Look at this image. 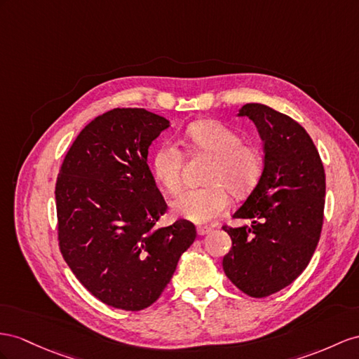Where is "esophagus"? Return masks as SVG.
Segmentation results:
<instances>
[{
    "mask_svg": "<svg viewBox=\"0 0 359 359\" xmlns=\"http://www.w3.org/2000/svg\"><path fill=\"white\" fill-rule=\"evenodd\" d=\"M210 231H212V229L208 227V226H198V227H197V233H198L200 236L208 235Z\"/></svg>",
    "mask_w": 359,
    "mask_h": 359,
    "instance_id": "1",
    "label": "esophagus"
}]
</instances>
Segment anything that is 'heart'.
I'll list each match as a JSON object with an SVG mask.
<instances>
[{
  "label": "heart",
  "mask_w": 359,
  "mask_h": 359,
  "mask_svg": "<svg viewBox=\"0 0 359 359\" xmlns=\"http://www.w3.org/2000/svg\"><path fill=\"white\" fill-rule=\"evenodd\" d=\"M185 141L192 153L209 156L212 163L205 177L208 187L182 192L172 201V210L188 222L208 223L227 210V190L244 197L256 187L262 174V154L255 145L243 142L233 128L214 119L192 123L185 130ZM183 163L185 158L176 144L165 142L153 154V176L171 196L182 188Z\"/></svg>",
  "instance_id": "obj_1"
}]
</instances>
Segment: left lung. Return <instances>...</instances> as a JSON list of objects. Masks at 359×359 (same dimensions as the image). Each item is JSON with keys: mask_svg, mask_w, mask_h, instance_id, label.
<instances>
[{"mask_svg": "<svg viewBox=\"0 0 359 359\" xmlns=\"http://www.w3.org/2000/svg\"><path fill=\"white\" fill-rule=\"evenodd\" d=\"M264 141L258 185L233 214L241 227L223 226L232 249L223 269L236 288L267 297L296 280L316 252L323 226L326 176L320 154L297 121L265 104L240 109Z\"/></svg>", "mask_w": 359, "mask_h": 359, "instance_id": "1", "label": "left lung"}]
</instances>
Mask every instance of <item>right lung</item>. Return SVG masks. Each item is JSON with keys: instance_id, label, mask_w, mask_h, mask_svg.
I'll return each mask as SVG.
<instances>
[{"instance_id": "add662e5", "label": "right lung", "mask_w": 359, "mask_h": 359, "mask_svg": "<svg viewBox=\"0 0 359 359\" xmlns=\"http://www.w3.org/2000/svg\"><path fill=\"white\" fill-rule=\"evenodd\" d=\"M170 127L145 109H114L97 116L68 150L56 182L60 253L98 300L141 311L161 297L196 226L167 212L147 163L149 147Z\"/></svg>"}]
</instances>
